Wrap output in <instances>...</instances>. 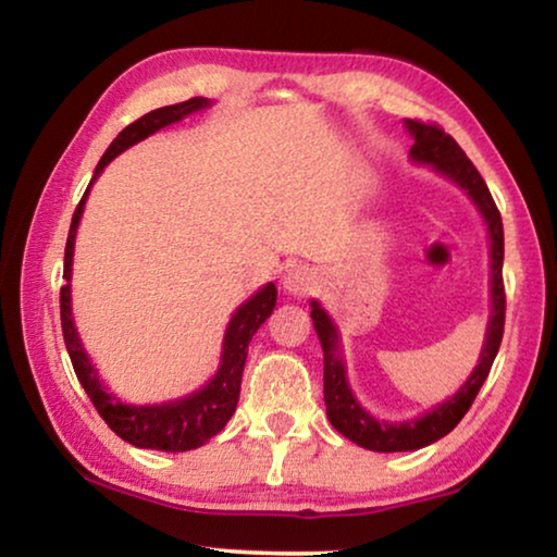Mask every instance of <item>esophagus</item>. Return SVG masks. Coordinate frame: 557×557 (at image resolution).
Listing matches in <instances>:
<instances>
[{
	"instance_id": "esophagus-1",
	"label": "esophagus",
	"mask_w": 557,
	"mask_h": 557,
	"mask_svg": "<svg viewBox=\"0 0 557 557\" xmlns=\"http://www.w3.org/2000/svg\"><path fill=\"white\" fill-rule=\"evenodd\" d=\"M315 285H318L315 275H312V272L305 270V268L289 270L285 280H282V287H285L289 295H297V297L312 293V287H315Z\"/></svg>"
}]
</instances>
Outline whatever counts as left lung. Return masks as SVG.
<instances>
[{
	"label": "left lung",
	"instance_id": "1",
	"mask_svg": "<svg viewBox=\"0 0 557 557\" xmlns=\"http://www.w3.org/2000/svg\"><path fill=\"white\" fill-rule=\"evenodd\" d=\"M406 128L411 131L413 146L411 159L419 163H432L438 174L449 176L454 184L469 194V199L476 203L482 211L484 222L490 230V249H492V315L487 325V341H484L480 363L469 375L465 386L454 394L449 401L436 406L421 419L404 421V424H381L371 413L360 409L358 401L350 394L346 381V366L338 356V331H335L333 320L327 312L312 302V325L323 346V388H325V406L327 419L338 432L350 438V442L363 446L371 451H413L421 446L434 444L451 432L454 426L465 419L469 406L474 404L476 394H480L482 383L487 381L490 368L495 363V356L503 343L505 333V282H503V260H505V234H503V216L492 194L474 169V163L467 159L457 140H454L444 128L436 123L424 121H406Z\"/></svg>",
	"mask_w": 557,
	"mask_h": 557
}]
</instances>
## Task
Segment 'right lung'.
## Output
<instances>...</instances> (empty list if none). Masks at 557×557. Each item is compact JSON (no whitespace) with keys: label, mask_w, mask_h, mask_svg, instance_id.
I'll return each mask as SVG.
<instances>
[{"label":"right lung","mask_w":557,"mask_h":557,"mask_svg":"<svg viewBox=\"0 0 557 557\" xmlns=\"http://www.w3.org/2000/svg\"><path fill=\"white\" fill-rule=\"evenodd\" d=\"M207 98H189L184 103L176 106H163L156 108V111L140 115L138 121L115 136V140L108 146L103 159L96 166V176L106 169V163H111L115 156L123 153L125 148H131L138 140L151 136V133L166 128V125L182 121L184 115L194 111H201L207 108ZM92 176V182H96ZM90 182V184H92ZM90 186L85 189L81 203H77L73 224H70L67 245H65V270H62V277H65V285L60 287V320H62V335H65V348L73 360L75 375L85 388V394L96 406V411L103 417L108 426L119 434L123 442L133 446H140V449H159V451H189L197 449V446L207 444L211 436H216L226 426V421L232 419L234 409H237L239 401V383H242V371H245L247 360V346L252 341L264 320L272 315L277 302V287L264 285L260 293L242 305V308L234 312L230 320V327H226L224 335V348H222V366L214 379H211L207 386L197 394L178 398V401L171 404H156V406H131L121 404L113 394H108L103 383L98 379V371L92 368L88 354L83 350V343L77 338L75 320H73V308H70V272H73V249H75V232L77 224H81L85 199H88Z\"/></svg>","instance_id":"right-lung-1"}]
</instances>
